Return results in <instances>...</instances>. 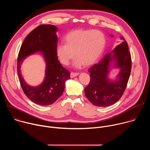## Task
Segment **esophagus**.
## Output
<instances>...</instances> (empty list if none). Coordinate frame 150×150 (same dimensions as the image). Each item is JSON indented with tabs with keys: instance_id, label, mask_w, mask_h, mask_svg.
Returning <instances> with one entry per match:
<instances>
[{
	"instance_id": "esophagus-1",
	"label": "esophagus",
	"mask_w": 150,
	"mask_h": 150,
	"mask_svg": "<svg viewBox=\"0 0 150 150\" xmlns=\"http://www.w3.org/2000/svg\"><path fill=\"white\" fill-rule=\"evenodd\" d=\"M79 73H76V72H71V78H74V77H75L76 76L78 75Z\"/></svg>"
}]
</instances>
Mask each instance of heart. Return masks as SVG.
Masks as SVG:
<instances>
[{
  "label": "heart",
  "mask_w": 150,
  "mask_h": 150,
  "mask_svg": "<svg viewBox=\"0 0 150 150\" xmlns=\"http://www.w3.org/2000/svg\"><path fill=\"white\" fill-rule=\"evenodd\" d=\"M65 40L66 43L60 42L57 45V56L65 65H69L75 56L77 58L74 65L77 68L84 64L87 66L94 64L102 54L105 45V36L98 30H76L70 32Z\"/></svg>",
  "instance_id": "1"
}]
</instances>
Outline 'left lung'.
I'll use <instances>...</instances> for the list:
<instances>
[{"label":"left lung","mask_w":150,"mask_h":150,"mask_svg":"<svg viewBox=\"0 0 150 150\" xmlns=\"http://www.w3.org/2000/svg\"><path fill=\"white\" fill-rule=\"evenodd\" d=\"M120 39V45L88 69L90 81L85 88V94L95 105L106 107L115 104L123 96L127 86L132 68L131 56L124 37ZM112 52L115 54L110 57ZM113 59L115 60L116 66L121 68V72L117 80L110 81L107 78L108 69L109 63Z\"/></svg>","instance_id":"1"}]
</instances>
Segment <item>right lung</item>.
Listing matches in <instances>:
<instances>
[{
  "label": "right lung",
  "instance_id": "right-lung-1",
  "mask_svg": "<svg viewBox=\"0 0 150 150\" xmlns=\"http://www.w3.org/2000/svg\"><path fill=\"white\" fill-rule=\"evenodd\" d=\"M57 28L50 24L40 25L33 30L21 45L17 60V72L24 94L34 103L41 105L53 103L63 94L65 81L70 72L62 66L56 54ZM37 51L43 52L47 64L45 81L38 87L28 86L21 75L20 68L24 58Z\"/></svg>",
  "mask_w": 150,
  "mask_h": 150
}]
</instances>
